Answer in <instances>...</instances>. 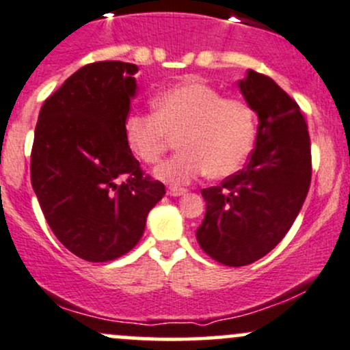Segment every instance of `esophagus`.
I'll return each mask as SVG.
<instances>
[{
	"instance_id": "34e87169",
	"label": "esophagus",
	"mask_w": 350,
	"mask_h": 350,
	"mask_svg": "<svg viewBox=\"0 0 350 350\" xmlns=\"http://www.w3.org/2000/svg\"><path fill=\"white\" fill-rule=\"evenodd\" d=\"M187 193V189H183V187H169L167 194L172 198H178V196H185Z\"/></svg>"
}]
</instances>
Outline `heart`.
Returning <instances> with one entry per match:
<instances>
[{
	"label": "heart",
	"instance_id": "obj_1",
	"mask_svg": "<svg viewBox=\"0 0 350 350\" xmlns=\"http://www.w3.org/2000/svg\"><path fill=\"white\" fill-rule=\"evenodd\" d=\"M154 113H129L124 137L144 164H156L171 137L179 152L154 171L159 181L183 186L208 172L221 179L240 171L256 137L255 113L246 102L224 98L219 90L189 79L165 88L152 100Z\"/></svg>",
	"mask_w": 350,
	"mask_h": 350
}]
</instances>
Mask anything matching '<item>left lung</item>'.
<instances>
[{
  "label": "left lung",
  "instance_id": "left-lung-1",
  "mask_svg": "<svg viewBox=\"0 0 350 350\" xmlns=\"http://www.w3.org/2000/svg\"><path fill=\"white\" fill-rule=\"evenodd\" d=\"M238 87L258 116L255 149L241 171L201 189L206 215L196 231L201 248L228 267L256 262L283 240L312 178L310 137L297 102L255 70Z\"/></svg>",
  "mask_w": 350,
  "mask_h": 350
}]
</instances>
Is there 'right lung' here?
Wrapping results in <instances>:
<instances>
[{"instance_id":"right-lung-1","label":"right lung","mask_w":350,"mask_h":350,"mask_svg":"<svg viewBox=\"0 0 350 350\" xmlns=\"http://www.w3.org/2000/svg\"><path fill=\"white\" fill-rule=\"evenodd\" d=\"M137 70L116 60L85 65L46 98L36 122L33 191L58 241L87 262L131 252L165 194L124 137Z\"/></svg>"}]
</instances>
